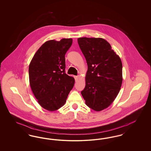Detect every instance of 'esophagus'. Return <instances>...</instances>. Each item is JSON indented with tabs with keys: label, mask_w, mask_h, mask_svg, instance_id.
<instances>
[{
	"label": "esophagus",
	"mask_w": 151,
	"mask_h": 151,
	"mask_svg": "<svg viewBox=\"0 0 151 151\" xmlns=\"http://www.w3.org/2000/svg\"><path fill=\"white\" fill-rule=\"evenodd\" d=\"M78 76H74V78L75 79V81H76V80H78Z\"/></svg>",
	"instance_id": "obj_1"
}]
</instances>
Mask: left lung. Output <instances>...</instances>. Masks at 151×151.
I'll return each mask as SVG.
<instances>
[{
    "label": "left lung",
    "instance_id": "left-lung-1",
    "mask_svg": "<svg viewBox=\"0 0 151 151\" xmlns=\"http://www.w3.org/2000/svg\"><path fill=\"white\" fill-rule=\"evenodd\" d=\"M78 42L88 65L86 86L81 93L89 108L102 110L114 101L121 89V60L103 38L81 37Z\"/></svg>",
    "mask_w": 151,
    "mask_h": 151
}]
</instances>
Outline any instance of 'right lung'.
<instances>
[{
    "label": "right lung",
    "mask_w": 151,
    "mask_h": 151,
    "mask_svg": "<svg viewBox=\"0 0 151 151\" xmlns=\"http://www.w3.org/2000/svg\"><path fill=\"white\" fill-rule=\"evenodd\" d=\"M71 38L50 40L40 47L29 66V83L39 104L49 111L65 105L74 84L65 73V55L71 46Z\"/></svg>",
    "instance_id": "add662e5"
}]
</instances>
